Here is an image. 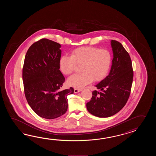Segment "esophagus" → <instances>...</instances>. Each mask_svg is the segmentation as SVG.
I'll use <instances>...</instances> for the list:
<instances>
[{
	"label": "esophagus",
	"instance_id": "34e87169",
	"mask_svg": "<svg viewBox=\"0 0 156 156\" xmlns=\"http://www.w3.org/2000/svg\"><path fill=\"white\" fill-rule=\"evenodd\" d=\"M81 90H82L81 89H74V92H75V93H79V92H80Z\"/></svg>",
	"mask_w": 156,
	"mask_h": 156
}]
</instances>
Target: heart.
Segmentation results:
<instances>
[{
    "instance_id": "b5f03b06",
    "label": "heart",
    "mask_w": 156,
    "mask_h": 156,
    "mask_svg": "<svg viewBox=\"0 0 156 156\" xmlns=\"http://www.w3.org/2000/svg\"><path fill=\"white\" fill-rule=\"evenodd\" d=\"M112 63V53L107 49L94 47H82L72 51L71 56L64 55L60 58L59 67L65 75L73 73L76 65H81L82 73L70 77V86L80 89L91 83L103 80L108 75Z\"/></svg>"
}]
</instances>
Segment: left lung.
Returning a JSON list of instances; mask_svg holds the SVG:
<instances>
[{
  "label": "left lung",
  "instance_id": "8db88e82",
  "mask_svg": "<svg viewBox=\"0 0 156 156\" xmlns=\"http://www.w3.org/2000/svg\"><path fill=\"white\" fill-rule=\"evenodd\" d=\"M113 52L109 73L95 86L89 102L88 112L94 116L107 118L123 108L129 97L133 79L132 63L129 55L121 43L111 41Z\"/></svg>",
  "mask_w": 156,
  "mask_h": 156
}]
</instances>
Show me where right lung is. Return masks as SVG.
Listing matches in <instances>:
<instances>
[{
  "label": "right lung",
  "mask_w": 156,
  "mask_h": 156,
  "mask_svg": "<svg viewBox=\"0 0 156 156\" xmlns=\"http://www.w3.org/2000/svg\"><path fill=\"white\" fill-rule=\"evenodd\" d=\"M61 45L43 38L31 45L27 52L23 81L27 102L38 116L55 119L66 112L67 96L74 92L73 87L62 90L65 79L60 71Z\"/></svg>",
  "instance_id": "add662e5"
}]
</instances>
